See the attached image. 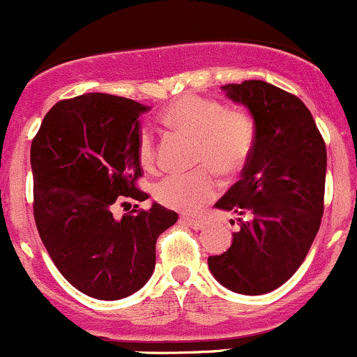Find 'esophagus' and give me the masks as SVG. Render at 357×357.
<instances>
[{"label":"esophagus","mask_w":357,"mask_h":357,"mask_svg":"<svg viewBox=\"0 0 357 357\" xmlns=\"http://www.w3.org/2000/svg\"><path fill=\"white\" fill-rule=\"evenodd\" d=\"M183 222H185V225H188L190 228H193V229H204L205 225H207L204 219H195V218H183Z\"/></svg>","instance_id":"obj_1"}]
</instances>
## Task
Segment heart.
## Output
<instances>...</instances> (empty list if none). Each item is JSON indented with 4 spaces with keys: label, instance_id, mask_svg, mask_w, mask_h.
I'll list each match as a JSON object with an SVG mask.
<instances>
[{
    "label": "heart",
    "instance_id": "1",
    "mask_svg": "<svg viewBox=\"0 0 357 357\" xmlns=\"http://www.w3.org/2000/svg\"><path fill=\"white\" fill-rule=\"evenodd\" d=\"M164 119L172 128L197 138L195 165L202 169L192 174L165 176L157 183L153 195L165 207L195 212L219 192V179L212 168L222 176H235L247 164L254 150V121L245 110L226 109L219 100L193 95L176 100ZM138 158L145 169L155 167V142L146 128L138 136Z\"/></svg>",
    "mask_w": 357,
    "mask_h": 357
}]
</instances>
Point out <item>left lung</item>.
Returning a JSON list of instances; mask_svg holds the SVG:
<instances>
[{
	"label": "left lung",
	"mask_w": 357,
	"mask_h": 357,
	"mask_svg": "<svg viewBox=\"0 0 357 357\" xmlns=\"http://www.w3.org/2000/svg\"><path fill=\"white\" fill-rule=\"evenodd\" d=\"M221 89L250 112L255 139L242 179L214 205L238 215L240 229L228 250L211 255L207 264L228 290L262 295L297 271L314 242L323 215L326 146L297 96L259 79Z\"/></svg>",
	"instance_id": "obj_1"
}]
</instances>
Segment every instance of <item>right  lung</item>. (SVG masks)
<instances>
[{"label":"right lung","mask_w":357,"mask_h":357,"mask_svg":"<svg viewBox=\"0 0 357 357\" xmlns=\"http://www.w3.org/2000/svg\"><path fill=\"white\" fill-rule=\"evenodd\" d=\"M149 110L135 100L88 93L56 103L32 139L39 236L63 278L100 301L124 298L149 282L157 238L178 221L157 202L121 219L112 214L119 202L149 199L135 186L142 176L138 119Z\"/></svg>","instance_id":"right-lung-1"}]
</instances>
